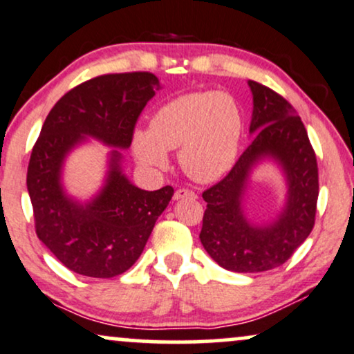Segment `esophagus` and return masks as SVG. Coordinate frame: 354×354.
I'll return each instance as SVG.
<instances>
[{
	"mask_svg": "<svg viewBox=\"0 0 354 354\" xmlns=\"http://www.w3.org/2000/svg\"><path fill=\"white\" fill-rule=\"evenodd\" d=\"M174 199H185V198H191V199H196L198 198V196H196V193L194 191H191V189H186V188H180V189H176L174 191V196H173Z\"/></svg>",
	"mask_w": 354,
	"mask_h": 354,
	"instance_id": "obj_1",
	"label": "esophagus"
}]
</instances>
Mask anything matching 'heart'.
<instances>
[{
    "instance_id": "obj_1",
    "label": "heart",
    "mask_w": 354,
    "mask_h": 354,
    "mask_svg": "<svg viewBox=\"0 0 354 354\" xmlns=\"http://www.w3.org/2000/svg\"><path fill=\"white\" fill-rule=\"evenodd\" d=\"M242 112L225 92H191L166 102L151 115L150 129L133 133L136 160L148 168H165L168 151L191 180L212 183L231 171L242 138Z\"/></svg>"
}]
</instances>
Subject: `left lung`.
<instances>
[{
  "label": "left lung",
  "mask_w": 354,
  "mask_h": 354,
  "mask_svg": "<svg viewBox=\"0 0 354 354\" xmlns=\"http://www.w3.org/2000/svg\"><path fill=\"white\" fill-rule=\"evenodd\" d=\"M254 110L252 143L227 176L203 193L207 203L199 239L225 270L255 274L282 266L312 232L317 214L318 166L304 122L282 95L249 80ZM270 158L283 168L288 201L274 223L255 226L241 209L250 171Z\"/></svg>",
  "instance_id": "left-lung-1"
}]
</instances>
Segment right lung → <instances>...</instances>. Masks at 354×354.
Instances as JSON below:
<instances>
[{
	"label": "right lung",
	"mask_w": 354,
	"mask_h": 354,
	"mask_svg": "<svg viewBox=\"0 0 354 354\" xmlns=\"http://www.w3.org/2000/svg\"><path fill=\"white\" fill-rule=\"evenodd\" d=\"M160 88L151 72L99 75L67 92L42 125L26 178L36 234L75 274L110 279L129 270L171 199V186L145 191L131 185L116 150L130 147L140 113ZM87 136L115 150L104 188L79 203L63 191L60 174L65 156Z\"/></svg>",
	"instance_id": "1"
}]
</instances>
